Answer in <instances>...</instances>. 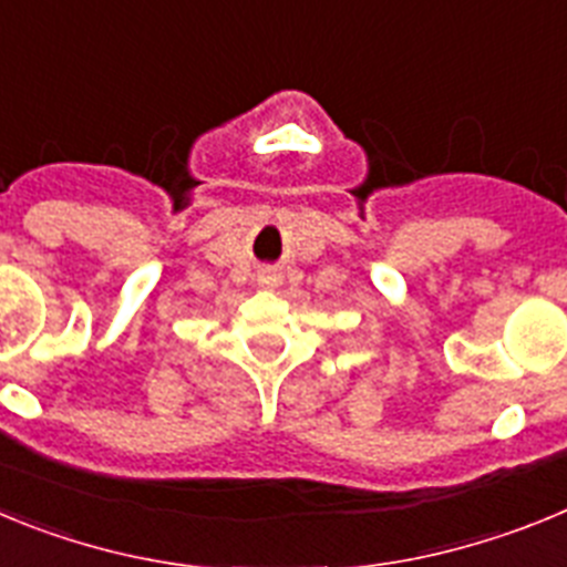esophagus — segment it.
Returning a JSON list of instances; mask_svg holds the SVG:
<instances>
[{
  "mask_svg": "<svg viewBox=\"0 0 567 567\" xmlns=\"http://www.w3.org/2000/svg\"><path fill=\"white\" fill-rule=\"evenodd\" d=\"M258 280H260V284H264V287H275V284H278V275H275V272H264Z\"/></svg>",
  "mask_w": 567,
  "mask_h": 567,
  "instance_id": "34e87169",
  "label": "esophagus"
}]
</instances>
